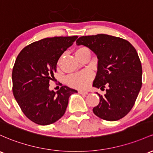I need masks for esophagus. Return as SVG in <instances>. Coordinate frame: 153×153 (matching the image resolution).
<instances>
[{"label":"esophagus","mask_w":153,"mask_h":153,"mask_svg":"<svg viewBox=\"0 0 153 153\" xmlns=\"http://www.w3.org/2000/svg\"><path fill=\"white\" fill-rule=\"evenodd\" d=\"M78 93L80 94H88V91H78Z\"/></svg>","instance_id":"obj_1"}]
</instances>
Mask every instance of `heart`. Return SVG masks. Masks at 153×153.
Instances as JSON below:
<instances>
[{"mask_svg":"<svg viewBox=\"0 0 153 153\" xmlns=\"http://www.w3.org/2000/svg\"><path fill=\"white\" fill-rule=\"evenodd\" d=\"M75 54L76 58H80L84 55H91V51L89 48L87 47L82 46L77 48ZM92 78H93V76L91 73L88 71H83L69 75L66 78V83L69 86L72 88L84 89V88H88Z\"/></svg>","mask_w":153,"mask_h":153,"instance_id":"b5f03b06","label":"heart"}]
</instances>
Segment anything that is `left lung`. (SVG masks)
I'll return each mask as SVG.
<instances>
[{
  "label": "left lung",
  "instance_id": "8db88e82",
  "mask_svg": "<svg viewBox=\"0 0 153 153\" xmlns=\"http://www.w3.org/2000/svg\"><path fill=\"white\" fill-rule=\"evenodd\" d=\"M77 45H83L96 53L98 71L93 85L106 94L93 108L97 116L115 121L127 115L135 104L142 87V68L135 48L126 40L105 34L81 36Z\"/></svg>",
  "mask_w": 153,
  "mask_h": 153
}]
</instances>
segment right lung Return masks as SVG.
I'll use <instances>...</instances> for the list:
<instances>
[{
	"label": "right lung",
	"instance_id": "right-lung-1",
	"mask_svg": "<svg viewBox=\"0 0 153 153\" xmlns=\"http://www.w3.org/2000/svg\"><path fill=\"white\" fill-rule=\"evenodd\" d=\"M78 36L53 37L33 42L18 54L12 70L13 94L25 116L38 125L55 123L65 114L68 99L77 91L62 85L48 89L64 51Z\"/></svg>",
	"mask_w": 153,
	"mask_h": 153
}]
</instances>
